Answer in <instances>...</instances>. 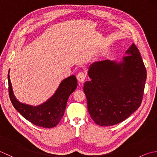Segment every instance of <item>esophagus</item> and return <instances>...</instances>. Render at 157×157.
I'll return each instance as SVG.
<instances>
[{"label":"esophagus","mask_w":157,"mask_h":157,"mask_svg":"<svg viewBox=\"0 0 157 157\" xmlns=\"http://www.w3.org/2000/svg\"><path fill=\"white\" fill-rule=\"evenodd\" d=\"M86 75L84 72H79L78 73V74L77 75V79H78L79 82H84L86 79Z\"/></svg>","instance_id":"obj_1"}]
</instances>
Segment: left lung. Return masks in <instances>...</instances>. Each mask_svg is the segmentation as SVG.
<instances>
[{"mask_svg":"<svg viewBox=\"0 0 157 157\" xmlns=\"http://www.w3.org/2000/svg\"><path fill=\"white\" fill-rule=\"evenodd\" d=\"M88 73L91 80L84 83V91L90 115L96 124H117L140 107L146 70L134 43L121 61L95 62L89 67Z\"/></svg>","mask_w":157,"mask_h":157,"instance_id":"1","label":"left lung"}]
</instances>
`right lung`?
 Instances as JSON below:
<instances>
[{"label": "right lung", "mask_w": 157, "mask_h": 157, "mask_svg": "<svg viewBox=\"0 0 157 157\" xmlns=\"http://www.w3.org/2000/svg\"><path fill=\"white\" fill-rule=\"evenodd\" d=\"M9 97L14 108L35 125L45 128H54L59 124L65 111L67 100L75 90L78 81L74 75L63 79L55 94L47 101L37 106L24 104L16 98L13 90L9 71L8 73Z\"/></svg>", "instance_id": "1"}]
</instances>
